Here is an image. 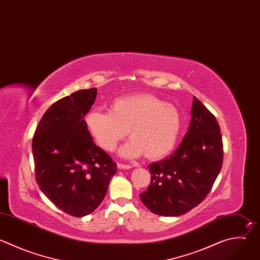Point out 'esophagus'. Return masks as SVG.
<instances>
[{
	"instance_id": "34e87169",
	"label": "esophagus",
	"mask_w": 260,
	"mask_h": 260,
	"mask_svg": "<svg viewBox=\"0 0 260 260\" xmlns=\"http://www.w3.org/2000/svg\"><path fill=\"white\" fill-rule=\"evenodd\" d=\"M117 167H118L119 169H129V168H132L131 165H128V164H123V163H117Z\"/></svg>"
}]
</instances>
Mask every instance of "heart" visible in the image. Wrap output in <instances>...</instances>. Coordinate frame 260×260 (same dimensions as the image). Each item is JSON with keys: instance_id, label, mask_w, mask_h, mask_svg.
<instances>
[{"instance_id": "1", "label": "heart", "mask_w": 260, "mask_h": 260, "mask_svg": "<svg viewBox=\"0 0 260 260\" xmlns=\"http://www.w3.org/2000/svg\"><path fill=\"white\" fill-rule=\"evenodd\" d=\"M86 127L106 151H113L128 131L132 139L121 148L124 157L160 159L177 145L182 115L178 108L149 94H138L115 99L110 112L94 110L85 117Z\"/></svg>"}]
</instances>
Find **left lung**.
Returning a JSON list of instances; mask_svg holds the SVG:
<instances>
[{
  "instance_id": "1",
  "label": "left lung",
  "mask_w": 260,
  "mask_h": 260,
  "mask_svg": "<svg viewBox=\"0 0 260 260\" xmlns=\"http://www.w3.org/2000/svg\"><path fill=\"white\" fill-rule=\"evenodd\" d=\"M223 145L215 116L193 98L189 129L174 154L149 165L151 183L140 194L141 201L155 214L182 215L208 195L219 174Z\"/></svg>"
}]
</instances>
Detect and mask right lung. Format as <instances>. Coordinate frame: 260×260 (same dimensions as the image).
Segmentation results:
<instances>
[{
    "instance_id": "1",
    "label": "right lung",
    "mask_w": 260,
    "mask_h": 260,
    "mask_svg": "<svg viewBox=\"0 0 260 260\" xmlns=\"http://www.w3.org/2000/svg\"><path fill=\"white\" fill-rule=\"evenodd\" d=\"M97 89L79 90L45 112L32 139L36 180L47 198L65 213H92L106 196L116 163L96 146L84 115Z\"/></svg>"
}]
</instances>
